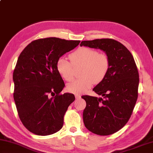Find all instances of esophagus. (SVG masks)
Here are the masks:
<instances>
[{"label":"esophagus","mask_w":153,"mask_h":153,"mask_svg":"<svg viewBox=\"0 0 153 153\" xmlns=\"http://www.w3.org/2000/svg\"><path fill=\"white\" fill-rule=\"evenodd\" d=\"M80 97H81V95H79V94L75 95V98H76V99H79Z\"/></svg>","instance_id":"obj_1"}]
</instances>
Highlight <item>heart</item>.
I'll use <instances>...</instances> for the list:
<instances>
[{
    "label": "heart",
    "mask_w": 153,
    "mask_h": 153,
    "mask_svg": "<svg viewBox=\"0 0 153 153\" xmlns=\"http://www.w3.org/2000/svg\"><path fill=\"white\" fill-rule=\"evenodd\" d=\"M71 62L60 58L56 62V70L64 81L73 79V67L82 66L81 79L74 80L67 85V91L74 94H82L95 83L103 81L108 74L110 62L108 55L98 53L95 49L82 47L69 56Z\"/></svg>",
    "instance_id": "b5f03b06"
}]
</instances>
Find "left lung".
<instances>
[{
	"instance_id": "obj_1",
	"label": "left lung",
	"mask_w": 153,
	"mask_h": 153,
	"mask_svg": "<svg viewBox=\"0 0 153 153\" xmlns=\"http://www.w3.org/2000/svg\"><path fill=\"white\" fill-rule=\"evenodd\" d=\"M81 46L100 49L108 55L110 67L103 81L93 91L103 98L83 95L85 127L100 136L114 134L132 116L138 99L139 74L134 59L121 43L113 39L82 41Z\"/></svg>"
}]
</instances>
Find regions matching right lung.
<instances>
[{
  "label": "right lung",
  "mask_w": 153,
  "mask_h": 153,
  "mask_svg": "<svg viewBox=\"0 0 153 153\" xmlns=\"http://www.w3.org/2000/svg\"><path fill=\"white\" fill-rule=\"evenodd\" d=\"M79 40L47 37L31 42L21 52L13 72V97L19 117L29 132L39 136L57 132L75 97L61 94L65 86L56 62Z\"/></svg>",
  "instance_id": "obj_1"
}]
</instances>
